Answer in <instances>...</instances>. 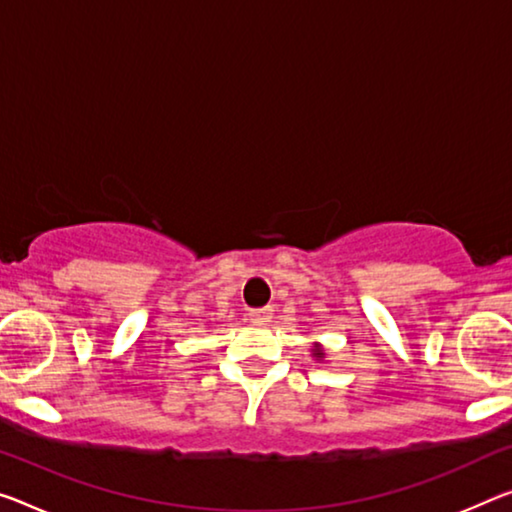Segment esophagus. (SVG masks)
Instances as JSON below:
<instances>
[{
  "label": "esophagus",
  "instance_id": "1",
  "mask_svg": "<svg viewBox=\"0 0 512 512\" xmlns=\"http://www.w3.org/2000/svg\"><path fill=\"white\" fill-rule=\"evenodd\" d=\"M270 318H272L270 306H265V309H251L249 311V320L256 322V325H265V322H270Z\"/></svg>",
  "mask_w": 512,
  "mask_h": 512
}]
</instances>
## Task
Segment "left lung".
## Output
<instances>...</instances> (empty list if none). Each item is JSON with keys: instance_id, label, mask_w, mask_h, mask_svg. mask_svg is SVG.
Wrapping results in <instances>:
<instances>
[{"instance_id": "1", "label": "left lung", "mask_w": 512, "mask_h": 512, "mask_svg": "<svg viewBox=\"0 0 512 512\" xmlns=\"http://www.w3.org/2000/svg\"><path fill=\"white\" fill-rule=\"evenodd\" d=\"M313 357H318V359H322V357H325V352H322V348H320V345H316V348H313Z\"/></svg>"}]
</instances>
